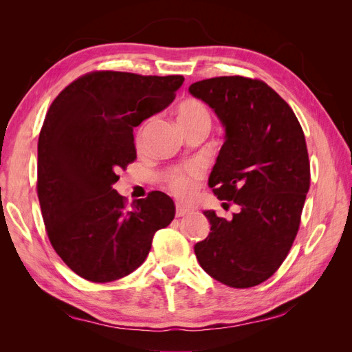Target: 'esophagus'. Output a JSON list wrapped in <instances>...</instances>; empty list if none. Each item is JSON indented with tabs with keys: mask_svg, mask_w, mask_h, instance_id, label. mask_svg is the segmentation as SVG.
<instances>
[{
	"mask_svg": "<svg viewBox=\"0 0 352 352\" xmlns=\"http://www.w3.org/2000/svg\"><path fill=\"white\" fill-rule=\"evenodd\" d=\"M190 212H192V210H190V208H186V207L180 206V204L176 206V217H185V216L190 214Z\"/></svg>",
	"mask_w": 352,
	"mask_h": 352,
	"instance_id": "1",
	"label": "esophagus"
}]
</instances>
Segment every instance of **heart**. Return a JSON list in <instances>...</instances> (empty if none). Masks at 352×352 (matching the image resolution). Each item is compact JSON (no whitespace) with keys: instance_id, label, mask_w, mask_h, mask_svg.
<instances>
[{"instance_id":"heart-1","label":"heart","mask_w":352,"mask_h":352,"mask_svg":"<svg viewBox=\"0 0 352 352\" xmlns=\"http://www.w3.org/2000/svg\"><path fill=\"white\" fill-rule=\"evenodd\" d=\"M176 119L185 133L204 129L208 131L211 117L207 105L197 98H186L180 101L176 107ZM153 120H146L135 136V145L138 150L144 146L150 135ZM202 179V170L197 166H188L184 168H172L164 175V182L179 199H188L194 195L198 182Z\"/></svg>"}]
</instances>
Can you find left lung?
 Returning <instances> with one entry per match:
<instances>
[{
	"label": "left lung",
	"instance_id": "obj_1",
	"mask_svg": "<svg viewBox=\"0 0 352 352\" xmlns=\"http://www.w3.org/2000/svg\"><path fill=\"white\" fill-rule=\"evenodd\" d=\"M226 127L208 185L241 207L230 221L206 211L211 232L195 245L212 279L251 287L273 276L289 254L310 189L302 127L280 95L260 79L220 76L189 87Z\"/></svg>",
	"mask_w": 352,
	"mask_h": 352
}]
</instances>
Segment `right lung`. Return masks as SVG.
Returning <instances> with one entry per match:
<instances>
[{"mask_svg": "<svg viewBox=\"0 0 352 352\" xmlns=\"http://www.w3.org/2000/svg\"><path fill=\"white\" fill-rule=\"evenodd\" d=\"M184 80L95 70L50 105L38 140L36 190L52 248L80 278L109 283L131 274L154 233L175 219L164 192L127 204L113 184L136 160L133 127L164 110Z\"/></svg>", "mask_w": 352, "mask_h": 352, "instance_id": "right-lung-1", "label": "right lung"}]
</instances>
